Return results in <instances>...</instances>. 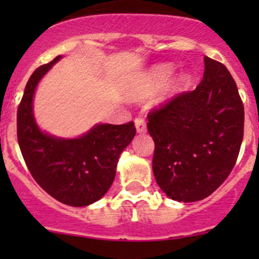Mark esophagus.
I'll list each match as a JSON object with an SVG mask.
<instances>
[{"label": "esophagus", "instance_id": "esophagus-1", "mask_svg": "<svg viewBox=\"0 0 259 259\" xmlns=\"http://www.w3.org/2000/svg\"><path fill=\"white\" fill-rule=\"evenodd\" d=\"M135 125H136L137 134H144V132H146V123L144 119L141 118L135 119Z\"/></svg>", "mask_w": 259, "mask_h": 259}]
</instances>
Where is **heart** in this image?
Returning a JSON list of instances; mask_svg holds the SVG:
<instances>
[{
	"instance_id": "obj_1",
	"label": "heart",
	"mask_w": 259,
	"mask_h": 259,
	"mask_svg": "<svg viewBox=\"0 0 259 259\" xmlns=\"http://www.w3.org/2000/svg\"><path fill=\"white\" fill-rule=\"evenodd\" d=\"M174 72V67L171 65H161L155 66L152 70L148 71L143 76V79L139 81V84L134 85L132 88L128 89V92L131 95L136 96H148L152 93L157 92L162 87H164L168 80H170L171 75ZM191 80V76L188 74H180L179 76L171 80L170 83L166 86L164 89L163 97L161 98V101H166L170 100L178 92H180V89L188 83Z\"/></svg>"
}]
</instances>
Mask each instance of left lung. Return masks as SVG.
Instances as JSON below:
<instances>
[{
    "label": "left lung",
    "instance_id": "left-lung-1",
    "mask_svg": "<svg viewBox=\"0 0 259 259\" xmlns=\"http://www.w3.org/2000/svg\"><path fill=\"white\" fill-rule=\"evenodd\" d=\"M202 81L148 116L153 174L178 202L206 198L227 179L244 136V106L226 66L205 57Z\"/></svg>",
    "mask_w": 259,
    "mask_h": 259
}]
</instances>
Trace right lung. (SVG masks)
<instances>
[{
  "label": "right lung",
  "instance_id": "obj_1",
  "mask_svg": "<svg viewBox=\"0 0 259 259\" xmlns=\"http://www.w3.org/2000/svg\"><path fill=\"white\" fill-rule=\"evenodd\" d=\"M62 56L40 66L27 81L18 107V143L29 172L53 198L70 206H88L101 200L115 178L123 150L136 135L134 122L97 123L77 137L42 131L33 114L36 88Z\"/></svg>",
  "mask_w": 259,
  "mask_h": 259
}]
</instances>
